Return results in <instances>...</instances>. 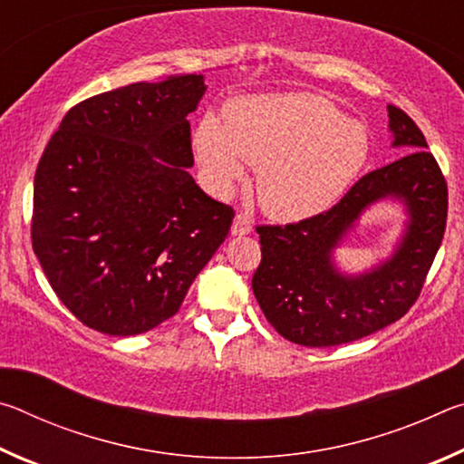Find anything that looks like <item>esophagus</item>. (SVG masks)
I'll return each mask as SVG.
<instances>
[{"instance_id":"obj_1","label":"esophagus","mask_w":464,"mask_h":464,"mask_svg":"<svg viewBox=\"0 0 464 464\" xmlns=\"http://www.w3.org/2000/svg\"><path fill=\"white\" fill-rule=\"evenodd\" d=\"M231 233L233 235H247V233H251V218L246 213H237V217L233 218Z\"/></svg>"}]
</instances>
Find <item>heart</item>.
<instances>
[{"instance_id": "obj_1", "label": "heart", "mask_w": 464, "mask_h": 464, "mask_svg": "<svg viewBox=\"0 0 464 464\" xmlns=\"http://www.w3.org/2000/svg\"><path fill=\"white\" fill-rule=\"evenodd\" d=\"M196 160L218 190L243 178V161L260 169L266 213L296 221L340 198L368 160V135L332 102L313 93L231 102L225 127L207 116L194 132Z\"/></svg>"}]
</instances>
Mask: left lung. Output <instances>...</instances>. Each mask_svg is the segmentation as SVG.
Returning <instances> with one entry per match:
<instances>
[{"instance_id": "left-lung-1", "label": "left lung", "mask_w": 464, "mask_h": 464, "mask_svg": "<svg viewBox=\"0 0 464 464\" xmlns=\"http://www.w3.org/2000/svg\"><path fill=\"white\" fill-rule=\"evenodd\" d=\"M392 145L403 157L358 179L325 213L288 225H257L262 262L251 288L266 319L288 342L327 348L371 335L413 307L434 264L449 217V186L423 132L389 104ZM403 199L411 225L391 261L360 277L333 268L331 249L372 201Z\"/></svg>"}]
</instances>
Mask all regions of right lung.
Masks as SVG:
<instances>
[{"instance_id":"right-lung-1","label":"right lung","mask_w":464,"mask_h":464,"mask_svg":"<svg viewBox=\"0 0 464 464\" xmlns=\"http://www.w3.org/2000/svg\"><path fill=\"white\" fill-rule=\"evenodd\" d=\"M204 75L130 83L63 116L34 174L33 249L83 325L137 335L174 317L235 210L196 186Z\"/></svg>"}]
</instances>
